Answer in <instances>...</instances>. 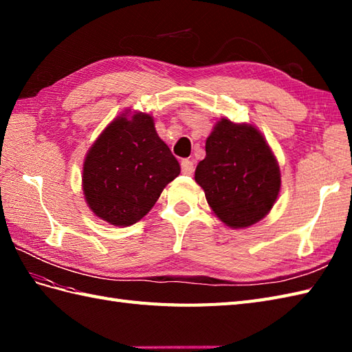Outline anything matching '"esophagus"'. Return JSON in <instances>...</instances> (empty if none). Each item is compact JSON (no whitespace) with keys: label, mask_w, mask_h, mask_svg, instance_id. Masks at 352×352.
<instances>
[{"label":"esophagus","mask_w":352,"mask_h":352,"mask_svg":"<svg viewBox=\"0 0 352 352\" xmlns=\"http://www.w3.org/2000/svg\"><path fill=\"white\" fill-rule=\"evenodd\" d=\"M182 172L186 175H192L193 174V162L189 159L182 160Z\"/></svg>","instance_id":"esophagus-1"}]
</instances>
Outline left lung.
Returning <instances> with one entry per match:
<instances>
[{"label": "left lung", "instance_id": "1", "mask_svg": "<svg viewBox=\"0 0 352 352\" xmlns=\"http://www.w3.org/2000/svg\"><path fill=\"white\" fill-rule=\"evenodd\" d=\"M195 182L227 227L246 228L263 219L275 204L281 175L256 126L221 119L206 140V159L198 163Z\"/></svg>", "mask_w": 352, "mask_h": 352}]
</instances>
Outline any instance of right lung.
Returning a JSON list of instances; mask_svg holds the SVG:
<instances>
[{"instance_id": "right-lung-1", "label": "right lung", "mask_w": 352, "mask_h": 352, "mask_svg": "<svg viewBox=\"0 0 352 352\" xmlns=\"http://www.w3.org/2000/svg\"><path fill=\"white\" fill-rule=\"evenodd\" d=\"M122 113L87 151L83 192L89 208L111 226L129 227L151 210L180 164L146 113Z\"/></svg>"}]
</instances>
